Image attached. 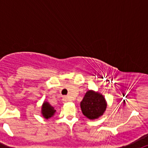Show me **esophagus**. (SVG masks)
<instances>
[{
    "instance_id": "esophagus-1",
    "label": "esophagus",
    "mask_w": 148,
    "mask_h": 148,
    "mask_svg": "<svg viewBox=\"0 0 148 148\" xmlns=\"http://www.w3.org/2000/svg\"><path fill=\"white\" fill-rule=\"evenodd\" d=\"M68 101H69V99H68V98L66 96H64V97L63 98V101L64 102H67Z\"/></svg>"
}]
</instances>
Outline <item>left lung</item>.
I'll return each mask as SVG.
<instances>
[{"label": "left lung", "instance_id": "obj_1", "mask_svg": "<svg viewBox=\"0 0 148 148\" xmlns=\"http://www.w3.org/2000/svg\"><path fill=\"white\" fill-rule=\"evenodd\" d=\"M82 113L89 119H96L102 116L107 108V102L101 94L88 90L80 104Z\"/></svg>", "mask_w": 148, "mask_h": 148}]
</instances>
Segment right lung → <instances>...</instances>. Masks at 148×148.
<instances>
[{"mask_svg":"<svg viewBox=\"0 0 148 148\" xmlns=\"http://www.w3.org/2000/svg\"><path fill=\"white\" fill-rule=\"evenodd\" d=\"M56 111V110L53 106H51L47 101H44L42 108H41V113H42L44 118L47 119L51 118L52 116H54Z\"/></svg>","mask_w":148,"mask_h":148,"instance_id":"1","label":"right lung"}]
</instances>
